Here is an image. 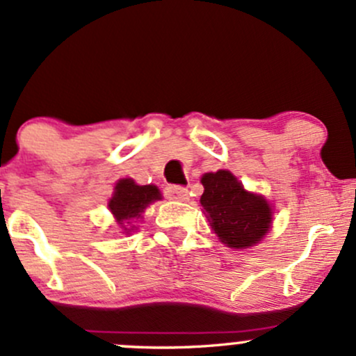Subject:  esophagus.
<instances>
[{
  "mask_svg": "<svg viewBox=\"0 0 356 356\" xmlns=\"http://www.w3.org/2000/svg\"><path fill=\"white\" fill-rule=\"evenodd\" d=\"M165 196L172 201H187L189 199V191L181 186H169L165 189Z\"/></svg>",
  "mask_w": 356,
  "mask_h": 356,
  "instance_id": "esophagus-1",
  "label": "esophagus"
}]
</instances>
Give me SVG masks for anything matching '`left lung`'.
<instances>
[{
    "instance_id": "8db88e82",
    "label": "left lung",
    "mask_w": 356,
    "mask_h": 356,
    "mask_svg": "<svg viewBox=\"0 0 356 356\" xmlns=\"http://www.w3.org/2000/svg\"><path fill=\"white\" fill-rule=\"evenodd\" d=\"M201 204L218 238L229 248L259 243L270 228L272 209L261 196L247 193L229 170L204 174Z\"/></svg>"
}]
</instances>
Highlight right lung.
<instances>
[{
  "instance_id": "right-lung-1",
  "label": "right lung",
  "mask_w": 356,
  "mask_h": 356,
  "mask_svg": "<svg viewBox=\"0 0 356 356\" xmlns=\"http://www.w3.org/2000/svg\"><path fill=\"white\" fill-rule=\"evenodd\" d=\"M160 197L162 196L155 186H136L131 179H121L115 187V194L109 199L108 206L121 228L124 232H130L124 228V222L140 218L147 206Z\"/></svg>"
}]
</instances>
